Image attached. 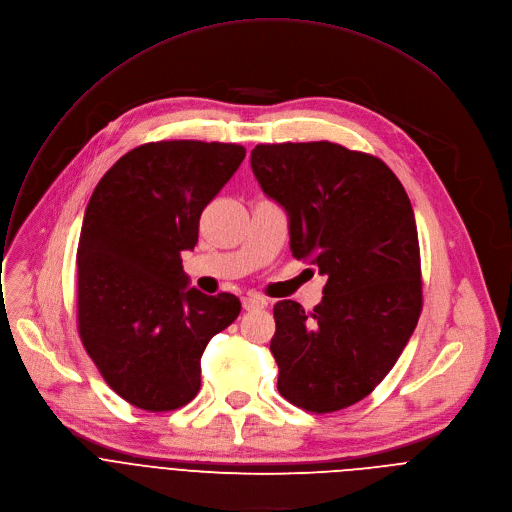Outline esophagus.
<instances>
[{
    "label": "esophagus",
    "mask_w": 512,
    "mask_h": 512,
    "mask_svg": "<svg viewBox=\"0 0 512 512\" xmlns=\"http://www.w3.org/2000/svg\"><path fill=\"white\" fill-rule=\"evenodd\" d=\"M264 305H266V301H264L262 297L250 295V297H244V299H242V307H244L246 311H258V309H264Z\"/></svg>",
    "instance_id": "34e87169"
}]
</instances>
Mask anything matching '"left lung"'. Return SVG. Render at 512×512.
Masks as SVG:
<instances>
[{
  "instance_id": "1",
  "label": "left lung",
  "mask_w": 512,
  "mask_h": 512,
  "mask_svg": "<svg viewBox=\"0 0 512 512\" xmlns=\"http://www.w3.org/2000/svg\"><path fill=\"white\" fill-rule=\"evenodd\" d=\"M250 164L287 213L293 256L327 278L311 313L274 305L278 392L313 413L346 409L390 372L421 315L409 195L382 160L331 142L258 144Z\"/></svg>"
}]
</instances>
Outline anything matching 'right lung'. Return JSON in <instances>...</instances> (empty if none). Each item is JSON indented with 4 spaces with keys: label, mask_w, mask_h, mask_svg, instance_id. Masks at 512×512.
<instances>
[{
    "label": "right lung",
    "mask_w": 512,
    "mask_h": 512,
    "mask_svg": "<svg viewBox=\"0 0 512 512\" xmlns=\"http://www.w3.org/2000/svg\"><path fill=\"white\" fill-rule=\"evenodd\" d=\"M246 156L240 144L138 146L97 183L81 225L79 333L105 382L144 411H173L201 386L209 339L242 311L191 285L181 254L199 217Z\"/></svg>",
    "instance_id": "1"
}]
</instances>
